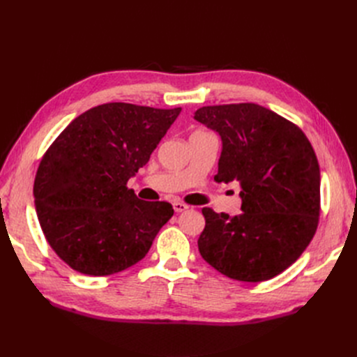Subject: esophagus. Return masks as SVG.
Here are the masks:
<instances>
[{
	"label": "esophagus",
	"instance_id": "1",
	"mask_svg": "<svg viewBox=\"0 0 357 357\" xmlns=\"http://www.w3.org/2000/svg\"><path fill=\"white\" fill-rule=\"evenodd\" d=\"M174 210H175V213H182L185 210H188V205L183 202H174Z\"/></svg>",
	"mask_w": 357,
	"mask_h": 357
}]
</instances>
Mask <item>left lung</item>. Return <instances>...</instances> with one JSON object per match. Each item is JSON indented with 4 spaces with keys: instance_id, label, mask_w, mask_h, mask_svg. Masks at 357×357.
Listing matches in <instances>:
<instances>
[{
    "instance_id": "obj_1",
    "label": "left lung",
    "mask_w": 357,
    "mask_h": 357,
    "mask_svg": "<svg viewBox=\"0 0 357 357\" xmlns=\"http://www.w3.org/2000/svg\"><path fill=\"white\" fill-rule=\"evenodd\" d=\"M194 120L221 139L217 182H238L241 214L202 208V259L243 282H261L303 255L320 215V166L295 124L257 104L202 107Z\"/></svg>"
}]
</instances>
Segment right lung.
<instances>
[{"instance_id": "1", "label": "right lung", "mask_w": 357, "mask_h": 357, "mask_svg": "<svg viewBox=\"0 0 357 357\" xmlns=\"http://www.w3.org/2000/svg\"><path fill=\"white\" fill-rule=\"evenodd\" d=\"M179 112L102 104L75 119L49 147L34 179L36 213L50 248L72 269L107 276L147 255L174 208L139 199L126 183Z\"/></svg>"}]
</instances>
